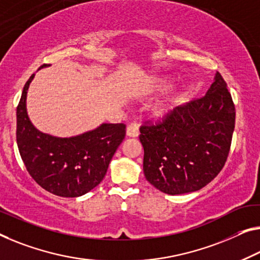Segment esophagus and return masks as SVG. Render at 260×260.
Segmentation results:
<instances>
[{"mask_svg": "<svg viewBox=\"0 0 260 260\" xmlns=\"http://www.w3.org/2000/svg\"><path fill=\"white\" fill-rule=\"evenodd\" d=\"M139 134L137 123H131L126 127V136L127 137H137Z\"/></svg>", "mask_w": 260, "mask_h": 260, "instance_id": "esophagus-1", "label": "esophagus"}]
</instances>
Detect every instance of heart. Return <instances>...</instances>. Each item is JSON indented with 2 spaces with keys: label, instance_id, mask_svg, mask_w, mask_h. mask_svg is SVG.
<instances>
[{
  "label": "heart",
  "instance_id": "b5f03b06",
  "mask_svg": "<svg viewBox=\"0 0 260 260\" xmlns=\"http://www.w3.org/2000/svg\"><path fill=\"white\" fill-rule=\"evenodd\" d=\"M160 87H166V85H164V83H161ZM172 107H173V102H172V101H169V102L162 103V105H160L159 107H157V109H155V111H154L155 116H158V117L166 116V115L169 114L170 111H171Z\"/></svg>",
  "mask_w": 260,
  "mask_h": 260
}]
</instances>
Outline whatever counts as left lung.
<instances>
[{
	"label": "left lung",
	"instance_id": "8db88e82",
	"mask_svg": "<svg viewBox=\"0 0 260 260\" xmlns=\"http://www.w3.org/2000/svg\"><path fill=\"white\" fill-rule=\"evenodd\" d=\"M236 110L222 75L205 96L171 110L160 121L144 122L146 180L162 193L178 195L201 189L216 178L229 155Z\"/></svg>",
	"mask_w": 260,
	"mask_h": 260
}]
</instances>
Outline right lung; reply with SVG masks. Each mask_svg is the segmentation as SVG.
Returning a JSON list of instances; mask_svg holds the SVG:
<instances>
[{
    "label": "right lung",
    "instance_id": "1",
    "mask_svg": "<svg viewBox=\"0 0 260 260\" xmlns=\"http://www.w3.org/2000/svg\"><path fill=\"white\" fill-rule=\"evenodd\" d=\"M34 77L24 86L16 110L19 154L42 188L62 198L81 197L103 180L111 158L125 137V124L103 123L95 130L70 138L41 133L26 113V94Z\"/></svg>",
    "mask_w": 260,
    "mask_h": 260
}]
</instances>
